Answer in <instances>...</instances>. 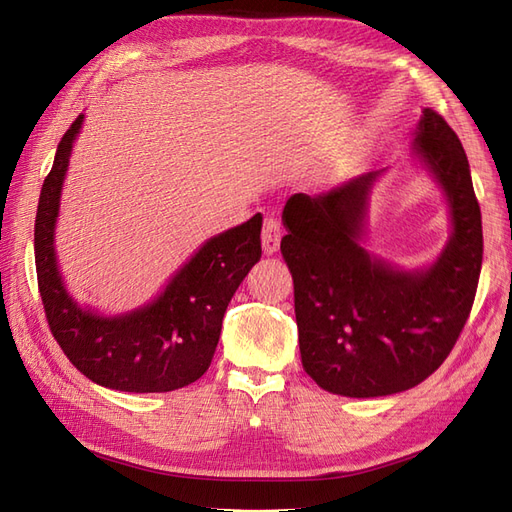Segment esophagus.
I'll return each instance as SVG.
<instances>
[{"label":"esophagus","mask_w":512,"mask_h":512,"mask_svg":"<svg viewBox=\"0 0 512 512\" xmlns=\"http://www.w3.org/2000/svg\"><path fill=\"white\" fill-rule=\"evenodd\" d=\"M283 238V225L279 218L274 216H266L264 221V229H261V244H264V253L272 255L276 253V248H279Z\"/></svg>","instance_id":"esophagus-1"}]
</instances>
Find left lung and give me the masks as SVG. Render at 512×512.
Here are the masks:
<instances>
[{"instance_id":"obj_1","label":"left lung","mask_w":512,"mask_h":512,"mask_svg":"<svg viewBox=\"0 0 512 512\" xmlns=\"http://www.w3.org/2000/svg\"><path fill=\"white\" fill-rule=\"evenodd\" d=\"M416 154L444 188L452 236L427 270L403 272L358 244L371 171L319 195H291L281 253L294 276L302 367L343 397H386L437 371L470 317L483 223L459 137L433 109L416 130Z\"/></svg>"}]
</instances>
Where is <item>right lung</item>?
Returning a JSON list of instances; mask_svg holds the SVG:
<instances>
[{"mask_svg": "<svg viewBox=\"0 0 512 512\" xmlns=\"http://www.w3.org/2000/svg\"><path fill=\"white\" fill-rule=\"evenodd\" d=\"M81 122L83 115L57 145L34 225L38 289L51 334L66 358L98 386L124 392L184 388L208 371L227 304L261 257V214L210 238L143 309L120 317L81 309L64 289L53 246L64 175Z\"/></svg>", "mask_w": 512, "mask_h": 512, "instance_id": "add662e5", "label": "right lung"}]
</instances>
